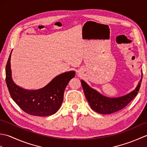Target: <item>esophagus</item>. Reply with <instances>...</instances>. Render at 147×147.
Masks as SVG:
<instances>
[{
	"label": "esophagus",
	"instance_id": "34e87169",
	"mask_svg": "<svg viewBox=\"0 0 147 147\" xmlns=\"http://www.w3.org/2000/svg\"><path fill=\"white\" fill-rule=\"evenodd\" d=\"M78 74H81V73H78Z\"/></svg>",
	"mask_w": 147,
	"mask_h": 147
}]
</instances>
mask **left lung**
I'll list each match as a JSON object with an SVG mask.
<instances>
[{"instance_id":"left-lung-1","label":"left lung","mask_w":147,"mask_h":147,"mask_svg":"<svg viewBox=\"0 0 147 147\" xmlns=\"http://www.w3.org/2000/svg\"><path fill=\"white\" fill-rule=\"evenodd\" d=\"M142 77L143 74H142L141 79L135 90L125 95L115 98L103 95L96 90L90 87L83 80H81V83L86 98L93 110L99 114H109L123 109L135 97L140 90Z\"/></svg>"}]
</instances>
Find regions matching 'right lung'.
<instances>
[{
	"mask_svg": "<svg viewBox=\"0 0 147 147\" xmlns=\"http://www.w3.org/2000/svg\"><path fill=\"white\" fill-rule=\"evenodd\" d=\"M11 53L12 51L6 65L5 81L12 100L24 112L30 115L43 117L56 113L63 102L65 87L75 76V71H70L59 74L40 89H24L12 80Z\"/></svg>",
	"mask_w": 147,
	"mask_h": 147,
	"instance_id": "right-lung-1",
	"label": "right lung"
}]
</instances>
